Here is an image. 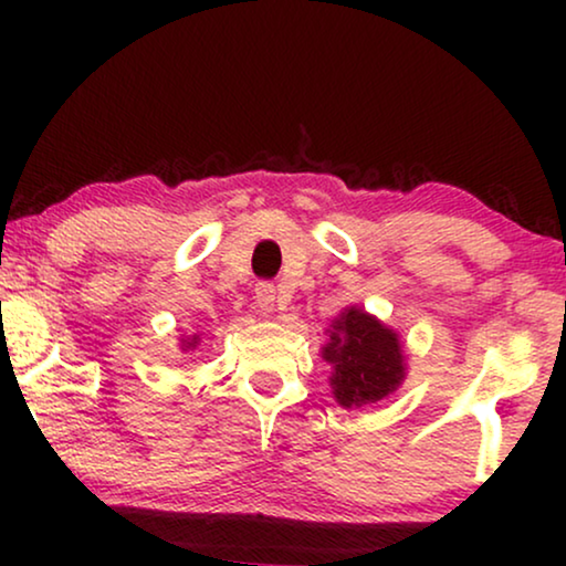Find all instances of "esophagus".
<instances>
[{
    "label": "esophagus",
    "instance_id": "1",
    "mask_svg": "<svg viewBox=\"0 0 566 566\" xmlns=\"http://www.w3.org/2000/svg\"><path fill=\"white\" fill-rule=\"evenodd\" d=\"M254 304L262 314H273L275 312V285L273 283H260L254 289Z\"/></svg>",
    "mask_w": 566,
    "mask_h": 566
}]
</instances>
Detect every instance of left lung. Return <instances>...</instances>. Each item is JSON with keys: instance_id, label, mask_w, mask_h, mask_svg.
<instances>
[{"instance_id": "1", "label": "left lung", "mask_w": 566, "mask_h": 566, "mask_svg": "<svg viewBox=\"0 0 566 566\" xmlns=\"http://www.w3.org/2000/svg\"><path fill=\"white\" fill-rule=\"evenodd\" d=\"M322 358L332 366L329 386L339 407L376 405L407 378V353L397 329L360 306H345L327 329Z\"/></svg>"}]
</instances>
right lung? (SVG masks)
<instances>
[{
	"instance_id": "obj_1",
	"label": "right lung",
	"mask_w": 566,
	"mask_h": 566,
	"mask_svg": "<svg viewBox=\"0 0 566 566\" xmlns=\"http://www.w3.org/2000/svg\"><path fill=\"white\" fill-rule=\"evenodd\" d=\"M198 345H200V335H198V332H196V335H188V337L180 339V350H182V353L196 350Z\"/></svg>"
}]
</instances>
